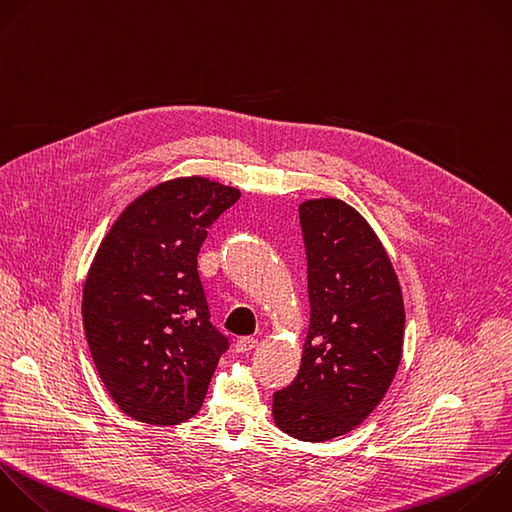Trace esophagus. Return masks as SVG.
I'll return each instance as SVG.
<instances>
[{"label":"esophagus","mask_w":512,"mask_h":512,"mask_svg":"<svg viewBox=\"0 0 512 512\" xmlns=\"http://www.w3.org/2000/svg\"><path fill=\"white\" fill-rule=\"evenodd\" d=\"M256 344H258V340L256 338H252V336H244V338H240L238 342H236V352H250V350H254L256 348Z\"/></svg>","instance_id":"34e87169"}]
</instances>
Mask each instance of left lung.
Wrapping results in <instances>:
<instances>
[{"mask_svg": "<svg viewBox=\"0 0 512 512\" xmlns=\"http://www.w3.org/2000/svg\"><path fill=\"white\" fill-rule=\"evenodd\" d=\"M308 262L310 326L296 378L274 392L286 434L324 442L356 428L386 394L402 356L404 302L386 250L346 202L298 208Z\"/></svg>", "mask_w": 512, "mask_h": 512, "instance_id": "obj_1", "label": "left lung"}]
</instances>
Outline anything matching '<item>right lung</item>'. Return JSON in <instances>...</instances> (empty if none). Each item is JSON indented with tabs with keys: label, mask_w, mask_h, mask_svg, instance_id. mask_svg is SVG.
Masks as SVG:
<instances>
[{
	"label": "right lung",
	"mask_w": 512,
	"mask_h": 512,
	"mask_svg": "<svg viewBox=\"0 0 512 512\" xmlns=\"http://www.w3.org/2000/svg\"><path fill=\"white\" fill-rule=\"evenodd\" d=\"M240 190L176 178L136 198L102 240L82 316L98 374L128 416L154 426L190 420L228 338L210 322L198 254Z\"/></svg>",
	"instance_id": "right-lung-1"
}]
</instances>
